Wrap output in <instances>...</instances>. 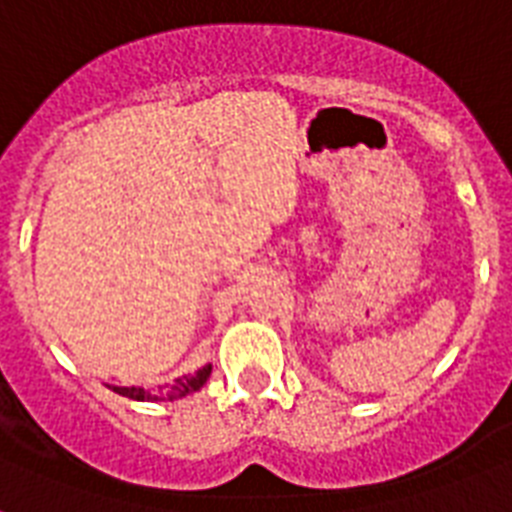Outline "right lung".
I'll list each match as a JSON object with an SVG mask.
<instances>
[{"mask_svg": "<svg viewBox=\"0 0 512 512\" xmlns=\"http://www.w3.org/2000/svg\"><path fill=\"white\" fill-rule=\"evenodd\" d=\"M209 374H212V364H204L199 372L185 374V377H180V380H175L172 385H164V388L159 390L135 388V385H132V388H116V385H111V388H114V393L132 398V401H175V398H183L188 396V393H196V390L204 388V382L209 380Z\"/></svg>", "mask_w": 512, "mask_h": 512, "instance_id": "obj_1", "label": "right lung"}]
</instances>
